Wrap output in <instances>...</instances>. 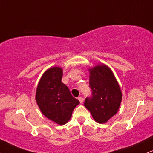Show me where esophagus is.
Returning <instances> with one entry per match:
<instances>
[{
  "mask_svg": "<svg viewBox=\"0 0 153 153\" xmlns=\"http://www.w3.org/2000/svg\"><path fill=\"white\" fill-rule=\"evenodd\" d=\"M78 100H79V101H80V103H83V99H82V97H79Z\"/></svg>",
  "mask_w": 153,
  "mask_h": 153,
  "instance_id": "obj_1",
  "label": "esophagus"
}]
</instances>
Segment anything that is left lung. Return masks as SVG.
Segmentation results:
<instances>
[{"mask_svg": "<svg viewBox=\"0 0 153 153\" xmlns=\"http://www.w3.org/2000/svg\"><path fill=\"white\" fill-rule=\"evenodd\" d=\"M89 85L92 96L85 99L84 106L99 124L106 123L118 111L122 94L111 70L106 65L89 69Z\"/></svg>", "mask_w": 153, "mask_h": 153, "instance_id": "obj_1", "label": "left lung"}]
</instances>
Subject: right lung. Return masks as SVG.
Here are the masks:
<instances>
[{
	"instance_id": "add662e5",
	"label": "right lung",
	"mask_w": 153,
	"mask_h": 153,
	"mask_svg": "<svg viewBox=\"0 0 153 153\" xmlns=\"http://www.w3.org/2000/svg\"><path fill=\"white\" fill-rule=\"evenodd\" d=\"M62 78V69L59 67L47 70L39 82L35 97L42 113L59 125L71 119L73 110L80 103L61 81Z\"/></svg>"
}]
</instances>
